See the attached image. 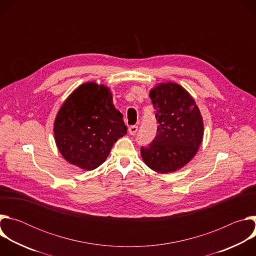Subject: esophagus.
Instances as JSON below:
<instances>
[{
	"label": "esophagus",
	"mask_w": 256,
	"mask_h": 256,
	"mask_svg": "<svg viewBox=\"0 0 256 256\" xmlns=\"http://www.w3.org/2000/svg\"><path fill=\"white\" fill-rule=\"evenodd\" d=\"M136 132H138V126H130V128H128L130 134L134 136V134H136Z\"/></svg>",
	"instance_id": "1"
}]
</instances>
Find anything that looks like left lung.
Returning a JSON list of instances; mask_svg holds the SVG:
<instances>
[{
  "mask_svg": "<svg viewBox=\"0 0 256 256\" xmlns=\"http://www.w3.org/2000/svg\"><path fill=\"white\" fill-rule=\"evenodd\" d=\"M157 136L140 155L149 168L171 173L184 167L196 154L204 138V122L192 95L180 85L160 83L150 91Z\"/></svg>",
  "mask_w": 256,
  "mask_h": 256,
  "instance_id": "1",
  "label": "left lung"
}]
</instances>
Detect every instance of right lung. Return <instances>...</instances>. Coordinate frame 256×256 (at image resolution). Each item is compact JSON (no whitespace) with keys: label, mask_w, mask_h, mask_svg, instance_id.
Wrapping results in <instances>:
<instances>
[{"label":"right lung","mask_w":256,"mask_h":256,"mask_svg":"<svg viewBox=\"0 0 256 256\" xmlns=\"http://www.w3.org/2000/svg\"><path fill=\"white\" fill-rule=\"evenodd\" d=\"M128 128L108 87L80 85L62 103L54 124L56 147L70 164L84 170L99 167Z\"/></svg>","instance_id":"1"}]
</instances>
